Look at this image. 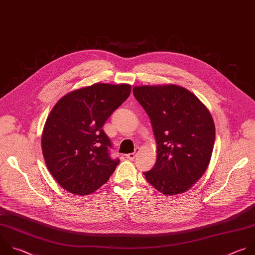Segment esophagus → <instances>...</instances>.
<instances>
[{
    "label": "esophagus",
    "mask_w": 255,
    "mask_h": 255,
    "mask_svg": "<svg viewBox=\"0 0 255 255\" xmlns=\"http://www.w3.org/2000/svg\"><path fill=\"white\" fill-rule=\"evenodd\" d=\"M135 157H136V153H130V154L126 155V158L129 160H134Z\"/></svg>",
    "instance_id": "34e87169"
}]
</instances>
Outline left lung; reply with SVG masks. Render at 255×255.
<instances>
[{"instance_id":"obj_1","label":"left lung","mask_w":255,"mask_h":255,"mask_svg":"<svg viewBox=\"0 0 255 255\" xmlns=\"http://www.w3.org/2000/svg\"><path fill=\"white\" fill-rule=\"evenodd\" d=\"M133 94L148 114L157 144L156 163L146 180L164 195L189 190L205 173L215 140L206 106L174 84L135 86Z\"/></svg>"}]
</instances>
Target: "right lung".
Wrapping results in <instances>:
<instances>
[{
    "label": "right lung",
    "instance_id": "1",
    "mask_svg": "<svg viewBox=\"0 0 255 255\" xmlns=\"http://www.w3.org/2000/svg\"><path fill=\"white\" fill-rule=\"evenodd\" d=\"M131 85L96 83L64 95L53 107L42 132V152L58 184L76 195L98 190L119 159L109 156L111 142L102 127L130 95Z\"/></svg>",
    "mask_w": 255,
    "mask_h": 255
}]
</instances>
